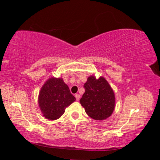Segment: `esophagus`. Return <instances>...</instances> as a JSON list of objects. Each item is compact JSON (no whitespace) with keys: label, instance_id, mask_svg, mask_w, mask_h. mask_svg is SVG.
<instances>
[{"label":"esophagus","instance_id":"obj_1","mask_svg":"<svg viewBox=\"0 0 160 160\" xmlns=\"http://www.w3.org/2000/svg\"><path fill=\"white\" fill-rule=\"evenodd\" d=\"M75 98H76L77 101H79V99H80V95L79 94H75Z\"/></svg>","mask_w":160,"mask_h":160}]
</instances>
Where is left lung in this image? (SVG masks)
Listing matches in <instances>:
<instances>
[{
    "instance_id": "obj_1",
    "label": "left lung",
    "mask_w": 160,
    "mask_h": 160,
    "mask_svg": "<svg viewBox=\"0 0 160 160\" xmlns=\"http://www.w3.org/2000/svg\"><path fill=\"white\" fill-rule=\"evenodd\" d=\"M85 93L80 103L85 112L95 120L106 119L112 114L115 108V95L104 77L98 79L95 76L88 77L84 84Z\"/></svg>"
}]
</instances>
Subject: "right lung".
<instances>
[{"mask_svg": "<svg viewBox=\"0 0 160 160\" xmlns=\"http://www.w3.org/2000/svg\"><path fill=\"white\" fill-rule=\"evenodd\" d=\"M75 101L69 87L61 78H52L43 85L38 95V105L43 115L50 120L59 119L65 108Z\"/></svg>", "mask_w": 160, "mask_h": 160, "instance_id": "right-lung-1", "label": "right lung"}]
</instances>
